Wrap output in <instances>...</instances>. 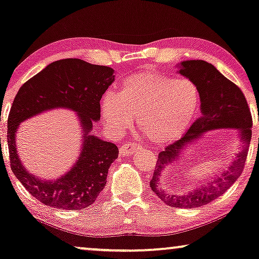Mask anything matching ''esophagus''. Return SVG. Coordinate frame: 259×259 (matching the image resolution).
I'll list each match as a JSON object with an SVG mask.
<instances>
[{
	"mask_svg": "<svg viewBox=\"0 0 259 259\" xmlns=\"http://www.w3.org/2000/svg\"><path fill=\"white\" fill-rule=\"evenodd\" d=\"M142 150H144L143 147L140 143H134V142H129V143L123 144L121 148H119V155L125 157V156H130L134 154H137Z\"/></svg>",
	"mask_w": 259,
	"mask_h": 259,
	"instance_id": "obj_1",
	"label": "esophagus"
}]
</instances>
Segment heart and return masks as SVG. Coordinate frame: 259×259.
<instances>
[{"label": "heart", "instance_id": "1", "mask_svg": "<svg viewBox=\"0 0 259 259\" xmlns=\"http://www.w3.org/2000/svg\"><path fill=\"white\" fill-rule=\"evenodd\" d=\"M201 94L188 77L142 72L123 83L117 94L101 100V114L109 129L121 134L136 117L137 124L156 143L181 137L196 117Z\"/></svg>", "mask_w": 259, "mask_h": 259}]
</instances>
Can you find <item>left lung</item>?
<instances>
[{"instance_id":"1","label":"left lung","mask_w":259,"mask_h":259,"mask_svg":"<svg viewBox=\"0 0 259 259\" xmlns=\"http://www.w3.org/2000/svg\"><path fill=\"white\" fill-rule=\"evenodd\" d=\"M178 72L194 81L201 94L202 116L174 144L158 154L151 190L161 201L174 207H199L220 197L237 181L245 164L251 141L252 117L246 100L237 85L221 74L212 64L202 60L183 61L177 65ZM236 128L239 131L241 150L236 158L216 178L183 194H172L160 185L167 166L183 158L184 151L210 130Z\"/></svg>"}]
</instances>
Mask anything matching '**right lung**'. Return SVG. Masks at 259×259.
<instances>
[{"label":"right lung","instance_id":"right-lung-1","mask_svg":"<svg viewBox=\"0 0 259 259\" xmlns=\"http://www.w3.org/2000/svg\"><path fill=\"white\" fill-rule=\"evenodd\" d=\"M114 81L112 68L65 58L47 65L17 93L8 118L10 165L30 195L46 205L63 210L85 209L107 184L108 170L118 157V148L92 131L101 118L102 95ZM58 107L76 112L82 145L78 159L67 173L56 180H47L25 169L16 148V133L25 119Z\"/></svg>","mask_w":259,"mask_h":259}]
</instances>
